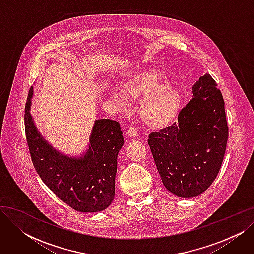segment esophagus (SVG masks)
I'll list each match as a JSON object with an SVG mask.
<instances>
[{
    "label": "esophagus",
    "instance_id": "34e87169",
    "mask_svg": "<svg viewBox=\"0 0 254 254\" xmlns=\"http://www.w3.org/2000/svg\"><path fill=\"white\" fill-rule=\"evenodd\" d=\"M127 134L131 138H136L138 136V130H137V128L135 127H128Z\"/></svg>",
    "mask_w": 254,
    "mask_h": 254
}]
</instances>
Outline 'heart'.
<instances>
[{
    "label": "heart",
    "mask_w": 254,
    "mask_h": 254,
    "mask_svg": "<svg viewBox=\"0 0 254 254\" xmlns=\"http://www.w3.org/2000/svg\"><path fill=\"white\" fill-rule=\"evenodd\" d=\"M112 99L117 106L127 108V97L142 100V115L152 126H165L177 115L181 96L179 91L168 83L165 73L151 70L138 75L125 85V92L113 90Z\"/></svg>",
    "instance_id": "1"
}]
</instances>
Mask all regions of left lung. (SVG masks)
Listing matches in <instances>:
<instances>
[{
  "instance_id": "8db88e82",
  "label": "left lung",
  "mask_w": 254,
  "mask_h": 254,
  "mask_svg": "<svg viewBox=\"0 0 254 254\" xmlns=\"http://www.w3.org/2000/svg\"><path fill=\"white\" fill-rule=\"evenodd\" d=\"M216 86L210 74L199 77L178 122L149 135L148 145L165 188L179 197L202 194L220 170L229 127Z\"/></svg>"
}]
</instances>
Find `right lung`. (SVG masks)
<instances>
[{
	"instance_id": "add662e5",
	"label": "right lung",
	"mask_w": 254,
	"mask_h": 254,
	"mask_svg": "<svg viewBox=\"0 0 254 254\" xmlns=\"http://www.w3.org/2000/svg\"><path fill=\"white\" fill-rule=\"evenodd\" d=\"M31 87L24 109L25 137L40 178L60 199L79 212L105 210L115 195L117 155L124 145L119 123L98 119L81 156L61 153L38 131L31 115Z\"/></svg>"
}]
</instances>
